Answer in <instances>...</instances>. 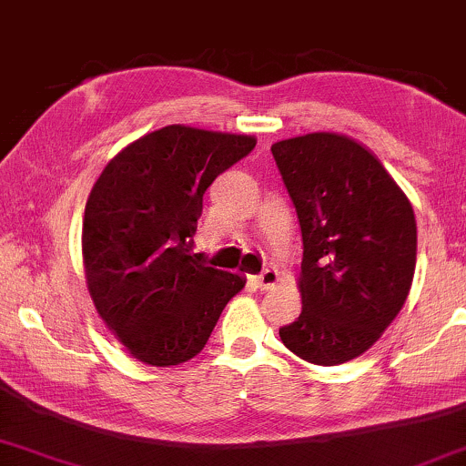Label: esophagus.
<instances>
[{"instance_id":"esophagus-1","label":"esophagus","mask_w":466,"mask_h":466,"mask_svg":"<svg viewBox=\"0 0 466 466\" xmlns=\"http://www.w3.org/2000/svg\"><path fill=\"white\" fill-rule=\"evenodd\" d=\"M256 284L262 290L276 287V284H278V268H273V267L262 268V273H258V276H256Z\"/></svg>"}]
</instances>
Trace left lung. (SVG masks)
<instances>
[{"instance_id": "8db88e82", "label": "left lung", "mask_w": 466, "mask_h": 466, "mask_svg": "<svg viewBox=\"0 0 466 466\" xmlns=\"http://www.w3.org/2000/svg\"><path fill=\"white\" fill-rule=\"evenodd\" d=\"M299 218L301 315L279 328L301 360L334 367L371 347L400 315L417 265L410 201L354 138L312 132L271 145Z\"/></svg>"}]
</instances>
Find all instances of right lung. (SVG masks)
<instances>
[{"label":"right lung","instance_id":"1","mask_svg":"<svg viewBox=\"0 0 466 466\" xmlns=\"http://www.w3.org/2000/svg\"><path fill=\"white\" fill-rule=\"evenodd\" d=\"M254 147L248 134L167 126L121 149L95 182L82 223L88 293L137 360L198 356L245 287L190 248L206 188Z\"/></svg>","mask_w":466,"mask_h":466}]
</instances>
